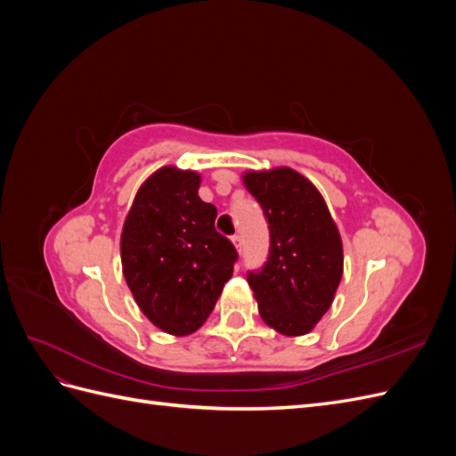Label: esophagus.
Here are the masks:
<instances>
[{
    "mask_svg": "<svg viewBox=\"0 0 456 456\" xmlns=\"http://www.w3.org/2000/svg\"><path fill=\"white\" fill-rule=\"evenodd\" d=\"M230 240H232L233 247H236V249H238V251H241V245H243V240H241V236H240V233H233V236H232Z\"/></svg>",
    "mask_w": 456,
    "mask_h": 456,
    "instance_id": "1",
    "label": "esophagus"
}]
</instances>
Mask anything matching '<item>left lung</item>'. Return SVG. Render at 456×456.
Listing matches in <instances>:
<instances>
[{"label":"left lung","mask_w":456,"mask_h":456,"mask_svg":"<svg viewBox=\"0 0 456 456\" xmlns=\"http://www.w3.org/2000/svg\"><path fill=\"white\" fill-rule=\"evenodd\" d=\"M270 230L265 266L247 272L260 317L287 337L306 335L335 298L342 241L320 191L300 173L280 167L245 173Z\"/></svg>","instance_id":"1"}]
</instances>
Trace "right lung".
Listing matches in <instances>:
<instances>
[{"mask_svg":"<svg viewBox=\"0 0 456 456\" xmlns=\"http://www.w3.org/2000/svg\"><path fill=\"white\" fill-rule=\"evenodd\" d=\"M194 171L163 167L136 191L121 232L123 275L148 320L169 335L198 330L232 278L236 247L215 230L216 207Z\"/></svg>","mask_w":456,"mask_h":456,"instance_id":"obj_1","label":"right lung"}]
</instances>
